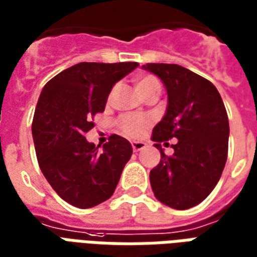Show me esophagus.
Returning a JSON list of instances; mask_svg holds the SVG:
<instances>
[{"instance_id": "esophagus-1", "label": "esophagus", "mask_w": 257, "mask_h": 257, "mask_svg": "<svg viewBox=\"0 0 257 257\" xmlns=\"http://www.w3.org/2000/svg\"><path fill=\"white\" fill-rule=\"evenodd\" d=\"M131 147H133V151L134 152H140L147 147V144L142 141H133L131 142Z\"/></svg>"}]
</instances>
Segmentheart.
I'll use <instances>...</instances> for the list:
<instances>
[{
  "mask_svg": "<svg viewBox=\"0 0 257 257\" xmlns=\"http://www.w3.org/2000/svg\"><path fill=\"white\" fill-rule=\"evenodd\" d=\"M160 89V82L155 76H144L136 82V90L138 94H142L148 90ZM151 120L147 116L142 115H126L121 117L120 128L123 134L127 137L141 136L142 131L149 126Z\"/></svg>",
  "mask_w": 257,
  "mask_h": 257,
  "instance_id": "obj_1",
  "label": "heart"
}]
</instances>
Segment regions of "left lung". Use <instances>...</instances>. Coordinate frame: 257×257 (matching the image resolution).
Here are the masks:
<instances>
[{"instance_id":"left-lung-1","label":"left lung","mask_w":257,"mask_h":257,"mask_svg":"<svg viewBox=\"0 0 257 257\" xmlns=\"http://www.w3.org/2000/svg\"><path fill=\"white\" fill-rule=\"evenodd\" d=\"M167 90V109L153 128V147L162 160L149 174L155 197L174 209L200 204L220 179L227 160L228 117L216 87L178 64L149 63ZM177 138L174 155L166 157L161 142Z\"/></svg>"}]
</instances>
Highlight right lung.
I'll list each match as a JSON object with an SVG mask.
<instances>
[{
	"instance_id": "obj_1",
	"label": "right lung",
	"mask_w": 257,
	"mask_h": 257,
	"mask_svg": "<svg viewBox=\"0 0 257 257\" xmlns=\"http://www.w3.org/2000/svg\"><path fill=\"white\" fill-rule=\"evenodd\" d=\"M138 63H79L50 79L39 95L33 138L39 168L60 197L78 208H91L113 194L133 155L120 136L95 147L85 138L91 117L105 109L112 87Z\"/></svg>"
}]
</instances>
